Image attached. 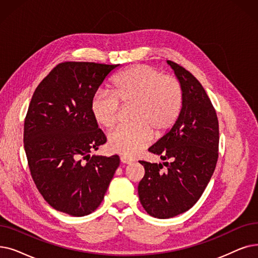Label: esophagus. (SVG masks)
Returning a JSON list of instances; mask_svg holds the SVG:
<instances>
[{
  "instance_id": "1",
  "label": "esophagus",
  "mask_w": 258,
  "mask_h": 258,
  "mask_svg": "<svg viewBox=\"0 0 258 258\" xmlns=\"http://www.w3.org/2000/svg\"><path fill=\"white\" fill-rule=\"evenodd\" d=\"M120 160H121L122 163H124V164H130V163L133 162L132 159L127 158V157H125V156H121V157H120Z\"/></svg>"
}]
</instances>
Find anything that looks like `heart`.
<instances>
[{
    "instance_id": "heart-1",
    "label": "heart",
    "mask_w": 258,
    "mask_h": 258,
    "mask_svg": "<svg viewBox=\"0 0 258 258\" xmlns=\"http://www.w3.org/2000/svg\"><path fill=\"white\" fill-rule=\"evenodd\" d=\"M114 91L100 88L95 93L91 111L99 125L110 128L119 121L122 106L133 105L134 123L123 125L108 135L109 148L116 153L134 157L151 143L154 133L162 136L180 116L183 91L175 77L162 75L148 64L134 65L119 74Z\"/></svg>"
}]
</instances>
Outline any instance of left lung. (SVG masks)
<instances>
[{"label": "left lung", "mask_w": 258, "mask_h": 258, "mask_svg": "<svg viewBox=\"0 0 258 258\" xmlns=\"http://www.w3.org/2000/svg\"><path fill=\"white\" fill-rule=\"evenodd\" d=\"M166 62L181 84L183 105L174 126L149 149L166 161H139L145 174L138 185L143 209L160 219L181 214L197 203L215 171L219 145L216 110L205 88L184 67Z\"/></svg>", "instance_id": "1"}]
</instances>
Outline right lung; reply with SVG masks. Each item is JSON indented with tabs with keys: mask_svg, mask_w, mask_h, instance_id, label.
Returning a JSON list of instances; mask_svg holds the SVG:
<instances>
[{
	"mask_svg": "<svg viewBox=\"0 0 258 258\" xmlns=\"http://www.w3.org/2000/svg\"><path fill=\"white\" fill-rule=\"evenodd\" d=\"M117 65L63 62L41 81L24 121L31 177L54 210L85 216L102 203L119 166L118 155L91 156L106 142L91 102Z\"/></svg>",
	"mask_w": 258,
	"mask_h": 258,
	"instance_id": "obj_1",
	"label": "right lung"
}]
</instances>
